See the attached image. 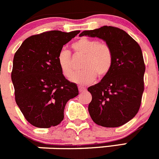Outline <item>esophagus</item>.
I'll return each instance as SVG.
<instances>
[{
    "instance_id": "esophagus-1",
    "label": "esophagus",
    "mask_w": 159,
    "mask_h": 159,
    "mask_svg": "<svg viewBox=\"0 0 159 159\" xmlns=\"http://www.w3.org/2000/svg\"><path fill=\"white\" fill-rule=\"evenodd\" d=\"M85 90H86V89H85V88L81 87V86H80V87H79V91L80 93L83 92V91H85Z\"/></svg>"
}]
</instances>
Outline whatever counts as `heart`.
<instances>
[{
  "label": "heart",
  "instance_id": "heart-1",
  "mask_svg": "<svg viewBox=\"0 0 159 159\" xmlns=\"http://www.w3.org/2000/svg\"><path fill=\"white\" fill-rule=\"evenodd\" d=\"M75 52L84 55L81 71L73 75L71 81L80 86H86L93 83L96 77H105L111 71L113 65V53L105 42L87 37L80 38L71 45ZM57 63L62 74L67 78L73 72V62L70 52L62 49L57 56Z\"/></svg>",
  "mask_w": 159,
  "mask_h": 159
}]
</instances>
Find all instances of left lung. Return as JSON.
I'll return each instance as SVG.
<instances>
[{"instance_id": "left-lung-1", "label": "left lung", "mask_w": 159, "mask_h": 159, "mask_svg": "<svg viewBox=\"0 0 159 159\" xmlns=\"http://www.w3.org/2000/svg\"><path fill=\"white\" fill-rule=\"evenodd\" d=\"M84 35L102 39L113 53L111 71L88 88L92 94L89 115L100 126H121L136 115L141 105L145 72L141 47L126 31L115 27L103 26L80 34Z\"/></svg>"}]
</instances>
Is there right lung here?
<instances>
[{
    "label": "right lung",
    "mask_w": 159,
    "mask_h": 159,
    "mask_svg": "<svg viewBox=\"0 0 159 159\" xmlns=\"http://www.w3.org/2000/svg\"><path fill=\"white\" fill-rule=\"evenodd\" d=\"M80 32L50 31L32 35L15 52L11 73L15 101L33 126L59 125L68 100L79 94L77 85L66 79L59 68L57 56Z\"/></svg>",
    "instance_id": "right-lung-1"
}]
</instances>
